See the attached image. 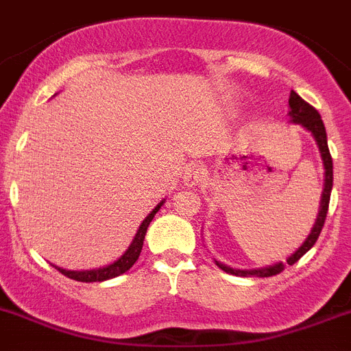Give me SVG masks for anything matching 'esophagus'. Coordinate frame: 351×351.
Listing matches in <instances>:
<instances>
[{"label": "esophagus", "instance_id": "esophagus-1", "mask_svg": "<svg viewBox=\"0 0 351 351\" xmlns=\"http://www.w3.org/2000/svg\"><path fill=\"white\" fill-rule=\"evenodd\" d=\"M203 180V171H201V167L197 166L196 162L189 164L187 169H185L184 173V184L187 185V187H194V185H197Z\"/></svg>", "mask_w": 351, "mask_h": 351}]
</instances>
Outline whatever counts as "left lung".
<instances>
[{
  "instance_id": "8db88e82",
  "label": "left lung",
  "mask_w": 351,
  "mask_h": 351,
  "mask_svg": "<svg viewBox=\"0 0 351 351\" xmlns=\"http://www.w3.org/2000/svg\"><path fill=\"white\" fill-rule=\"evenodd\" d=\"M289 118L293 121V123H300L306 130H309L313 134V138H315L316 145L319 148V154H322V160H323V167H325V185H323V194H322V201H319V210H318V217H316L315 226L311 230L309 237L306 239V242L293 252V254L289 256L286 263L293 265L297 263L307 251H309L313 245L318 240L319 233L323 230V224H325V219H327V212H328V203H330V193H332V180H334V173H332V157L330 152H328V145H327V132H325V125H323L322 117H319V112L316 111L311 104H307L302 97L295 93L291 90L289 93ZM221 270H224L226 274H231V276H240V277H270V276H277V274H281L285 270V263H276V265H268V267L263 268H252V270H239V268H231L224 263H219L215 261Z\"/></svg>"
}]
</instances>
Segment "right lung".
<instances>
[{
	"label": "right lung",
	"instance_id": "obj_1",
	"mask_svg": "<svg viewBox=\"0 0 351 351\" xmlns=\"http://www.w3.org/2000/svg\"><path fill=\"white\" fill-rule=\"evenodd\" d=\"M164 205V199L152 210L148 215L145 217V221L141 222V226H139L138 233L134 237L132 243L129 245V249L123 252V254L118 258L117 261H112L111 265H106V267H100V268H93V270H65V268H60L56 267L63 276H66L69 279H74V281L79 282H100V281H108V279H112V277H118L121 274H125L132 267L136 261H138L139 254H141V249H143V242H145V234L148 226H150L152 219L155 217V213L160 210V206Z\"/></svg>",
	"mask_w": 351,
	"mask_h": 351
}]
</instances>
